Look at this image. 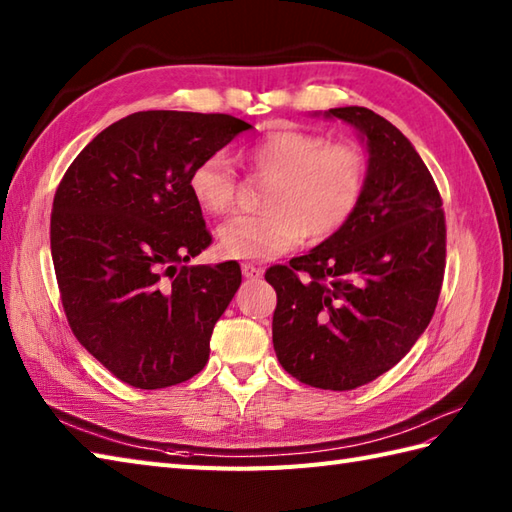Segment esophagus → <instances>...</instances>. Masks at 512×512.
Wrapping results in <instances>:
<instances>
[{"instance_id":"34e87169","label":"esophagus","mask_w":512,"mask_h":512,"mask_svg":"<svg viewBox=\"0 0 512 512\" xmlns=\"http://www.w3.org/2000/svg\"><path fill=\"white\" fill-rule=\"evenodd\" d=\"M242 275H244L246 279H257V277H262V268H257L255 264L244 262V264H242Z\"/></svg>"}]
</instances>
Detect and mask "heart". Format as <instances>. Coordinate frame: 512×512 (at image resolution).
Returning <instances> with one entry per match:
<instances>
[{"mask_svg": "<svg viewBox=\"0 0 512 512\" xmlns=\"http://www.w3.org/2000/svg\"><path fill=\"white\" fill-rule=\"evenodd\" d=\"M246 165L273 178L266 211L237 215L220 226V250L235 259H273L295 248L303 235L321 242L350 222L367 180L365 151L352 143L303 129H273L244 151ZM189 189L206 213L226 215L237 200V171L224 151L193 167Z\"/></svg>", "mask_w": 512, "mask_h": 512, "instance_id": "b5f03b06", "label": "heart"}]
</instances>
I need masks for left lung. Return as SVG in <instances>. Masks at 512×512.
<instances>
[{
	"label": "left lung",
	"mask_w": 512,
	"mask_h": 512,
	"mask_svg": "<svg viewBox=\"0 0 512 512\" xmlns=\"http://www.w3.org/2000/svg\"><path fill=\"white\" fill-rule=\"evenodd\" d=\"M367 145L363 198L339 233L290 266H270L273 345L301 383L347 391L405 356L436 312L447 226L440 191L398 127L367 107H334Z\"/></svg>",
	"instance_id": "1"
}]
</instances>
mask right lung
<instances>
[{
  "mask_svg": "<svg viewBox=\"0 0 512 512\" xmlns=\"http://www.w3.org/2000/svg\"><path fill=\"white\" fill-rule=\"evenodd\" d=\"M246 129L228 114H129L74 158L54 193L50 248L65 317L127 385H178L209 361L242 270L184 266L211 244L189 176Z\"/></svg>",
  "mask_w": 512,
  "mask_h": 512,
  "instance_id": "right-lung-1",
  "label": "right lung"
}]
</instances>
